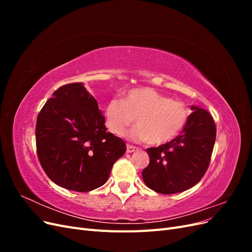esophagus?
Masks as SVG:
<instances>
[{"label": "esophagus", "mask_w": 252, "mask_h": 252, "mask_svg": "<svg viewBox=\"0 0 252 252\" xmlns=\"http://www.w3.org/2000/svg\"><path fill=\"white\" fill-rule=\"evenodd\" d=\"M138 150V147H135V146H132V145H127V152L128 154H131V152H134V151H136Z\"/></svg>", "instance_id": "obj_1"}]
</instances>
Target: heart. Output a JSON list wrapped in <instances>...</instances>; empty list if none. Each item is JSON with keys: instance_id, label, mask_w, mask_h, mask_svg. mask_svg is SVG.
<instances>
[{"instance_id": "1", "label": "heart", "mask_w": 252, "mask_h": 252, "mask_svg": "<svg viewBox=\"0 0 252 252\" xmlns=\"http://www.w3.org/2000/svg\"><path fill=\"white\" fill-rule=\"evenodd\" d=\"M104 116L106 126L113 134L123 135L135 119L138 125L127 133L129 139L162 145L179 135L187 124L190 111L184 103L173 101L154 88L139 87L129 90L123 100H110Z\"/></svg>"}]
</instances>
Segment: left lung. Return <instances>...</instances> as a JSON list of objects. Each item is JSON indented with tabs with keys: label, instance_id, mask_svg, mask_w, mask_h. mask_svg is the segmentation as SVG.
I'll return each mask as SVG.
<instances>
[{
	"label": "left lung",
	"instance_id": "1",
	"mask_svg": "<svg viewBox=\"0 0 252 252\" xmlns=\"http://www.w3.org/2000/svg\"><path fill=\"white\" fill-rule=\"evenodd\" d=\"M191 110L180 135L146 149L150 162L142 172L143 180L158 193L185 191L197 184L208 169L217 127L207 110L196 106H191Z\"/></svg>",
	"mask_w": 252,
	"mask_h": 252
}]
</instances>
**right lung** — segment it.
I'll return each mask as SVG.
<instances>
[{
    "instance_id": "add662e5",
    "label": "right lung",
    "mask_w": 252,
    "mask_h": 252,
    "mask_svg": "<svg viewBox=\"0 0 252 252\" xmlns=\"http://www.w3.org/2000/svg\"><path fill=\"white\" fill-rule=\"evenodd\" d=\"M36 152L48 178L79 192L101 187L126 151L121 138L107 132L97 102L82 83L57 89L36 119Z\"/></svg>"
}]
</instances>
